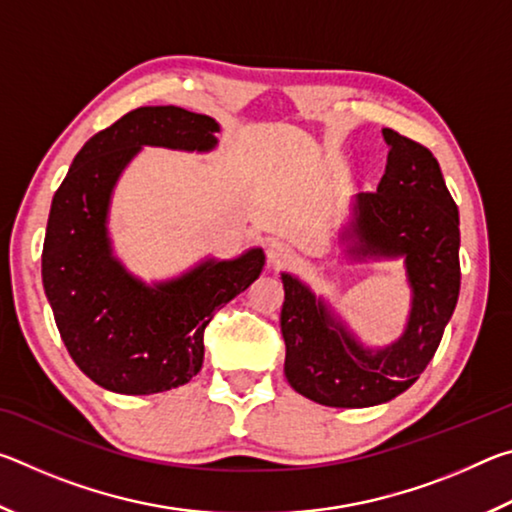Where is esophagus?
I'll return each mask as SVG.
<instances>
[{
	"instance_id": "34e87169",
	"label": "esophagus",
	"mask_w": 512,
	"mask_h": 512,
	"mask_svg": "<svg viewBox=\"0 0 512 512\" xmlns=\"http://www.w3.org/2000/svg\"><path fill=\"white\" fill-rule=\"evenodd\" d=\"M266 255H268V262H271L275 268L289 266L293 259H296V253H293V248L289 244H284V241H273V244L268 246Z\"/></svg>"
}]
</instances>
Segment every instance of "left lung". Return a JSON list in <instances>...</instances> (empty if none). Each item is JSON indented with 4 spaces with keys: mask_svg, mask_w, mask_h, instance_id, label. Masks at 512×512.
Here are the masks:
<instances>
[{
    "mask_svg": "<svg viewBox=\"0 0 512 512\" xmlns=\"http://www.w3.org/2000/svg\"><path fill=\"white\" fill-rule=\"evenodd\" d=\"M388 162L377 192L357 194L343 232L352 259L404 257L411 314L404 334L370 350L298 277L282 273L284 375L307 400L363 409L413 386L436 354L461 289L458 207L427 146L384 128Z\"/></svg>",
    "mask_w": 512,
    "mask_h": 512,
    "instance_id": "left-lung-1",
    "label": "left lung"
}]
</instances>
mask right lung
Instances as JSON below:
<instances>
[{
	"label": "right lung",
	"mask_w": 512,
	"mask_h": 512,
	"mask_svg": "<svg viewBox=\"0 0 512 512\" xmlns=\"http://www.w3.org/2000/svg\"><path fill=\"white\" fill-rule=\"evenodd\" d=\"M219 124L178 106H144L99 131L69 167L51 201L42 284L60 339L94 384L151 395L187 384L203 366V334L216 309L253 284L264 250L205 259L149 287L112 255L110 196L142 146L212 151Z\"/></svg>",
	"instance_id": "right-lung-1"
}]
</instances>
